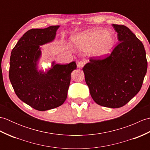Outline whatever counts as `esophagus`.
Here are the masks:
<instances>
[{
	"instance_id": "34e87169",
	"label": "esophagus",
	"mask_w": 150,
	"mask_h": 150,
	"mask_svg": "<svg viewBox=\"0 0 150 150\" xmlns=\"http://www.w3.org/2000/svg\"><path fill=\"white\" fill-rule=\"evenodd\" d=\"M85 61H82V60H81V61L78 62L77 63V67L79 68H82V67H83L84 65H85Z\"/></svg>"
}]
</instances>
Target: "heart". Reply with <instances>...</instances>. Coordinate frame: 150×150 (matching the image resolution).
Masks as SVG:
<instances>
[{
  "instance_id": "heart-1",
  "label": "heart",
  "mask_w": 150,
  "mask_h": 150,
  "mask_svg": "<svg viewBox=\"0 0 150 150\" xmlns=\"http://www.w3.org/2000/svg\"><path fill=\"white\" fill-rule=\"evenodd\" d=\"M73 40L81 51L86 52L92 50L94 56L104 57L112 52L116 40L112 33L97 28L77 35Z\"/></svg>"
}]
</instances>
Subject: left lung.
I'll use <instances>...</instances> for the list:
<instances>
[{"mask_svg": "<svg viewBox=\"0 0 150 150\" xmlns=\"http://www.w3.org/2000/svg\"><path fill=\"white\" fill-rule=\"evenodd\" d=\"M112 26L119 43L106 58L91 57L82 70L95 103L118 108L139 93L147 71L148 62L144 45L135 35L124 25Z\"/></svg>", "mask_w": 150, "mask_h": 150, "instance_id": "obj_1", "label": "left lung"}]
</instances>
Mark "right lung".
I'll return each mask as SVG.
<instances>
[{
	"mask_svg": "<svg viewBox=\"0 0 150 150\" xmlns=\"http://www.w3.org/2000/svg\"><path fill=\"white\" fill-rule=\"evenodd\" d=\"M59 28L52 26L28 30L11 53L9 77L15 93L22 101L39 111L52 110L64 103L71 73L77 68L75 62L64 65L53 62L46 73L37 70L40 46L53 41Z\"/></svg>",
	"mask_w": 150,
	"mask_h": 150,
	"instance_id": "obj_1",
	"label": "right lung"
}]
</instances>
